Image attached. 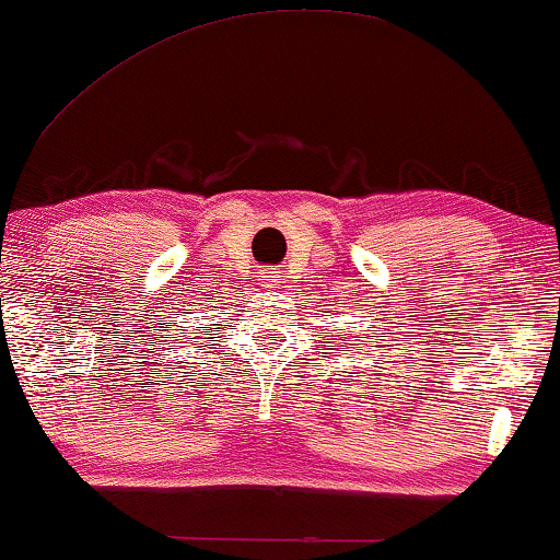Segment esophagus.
I'll return each instance as SVG.
<instances>
[{
    "mask_svg": "<svg viewBox=\"0 0 560 560\" xmlns=\"http://www.w3.org/2000/svg\"><path fill=\"white\" fill-rule=\"evenodd\" d=\"M259 285L262 288H278V275L272 270H262L259 272Z\"/></svg>",
    "mask_w": 560,
    "mask_h": 560,
    "instance_id": "esophagus-1",
    "label": "esophagus"
}]
</instances>
